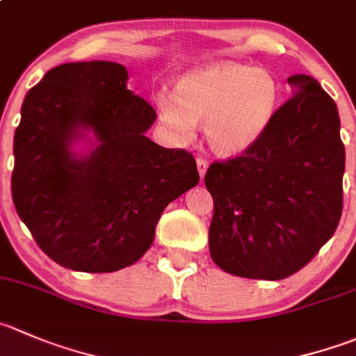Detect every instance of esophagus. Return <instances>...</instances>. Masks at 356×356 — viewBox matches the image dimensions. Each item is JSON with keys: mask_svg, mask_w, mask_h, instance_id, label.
Segmentation results:
<instances>
[{"mask_svg": "<svg viewBox=\"0 0 356 356\" xmlns=\"http://www.w3.org/2000/svg\"><path fill=\"white\" fill-rule=\"evenodd\" d=\"M196 167H198V174H200V177H205V174H207V168H209V161L205 160V158H198V160H196Z\"/></svg>", "mask_w": 356, "mask_h": 356, "instance_id": "1", "label": "esophagus"}]
</instances>
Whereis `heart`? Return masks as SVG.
Wrapping results in <instances>:
<instances>
[{"label": "heart", "mask_w": 356, "mask_h": 356, "mask_svg": "<svg viewBox=\"0 0 356 356\" xmlns=\"http://www.w3.org/2000/svg\"><path fill=\"white\" fill-rule=\"evenodd\" d=\"M277 79L264 69L236 62L203 65L181 76L175 92L154 95L158 115L179 140L195 136L205 122L210 147L220 154H238L254 146L275 118Z\"/></svg>", "instance_id": "obj_1"}]
</instances>
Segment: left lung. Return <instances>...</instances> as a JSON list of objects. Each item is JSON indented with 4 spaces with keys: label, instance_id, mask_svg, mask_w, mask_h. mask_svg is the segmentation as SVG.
Instances as JSON below:
<instances>
[{
    "label": "left lung",
    "instance_id": "1",
    "mask_svg": "<svg viewBox=\"0 0 356 356\" xmlns=\"http://www.w3.org/2000/svg\"><path fill=\"white\" fill-rule=\"evenodd\" d=\"M292 97L236 158L213 161L212 261L226 273L284 280L332 238L343 212L344 144L336 102L308 74L287 79Z\"/></svg>",
    "mask_w": 356,
    "mask_h": 356
}]
</instances>
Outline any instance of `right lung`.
<instances>
[{
    "label": "right lung",
    "mask_w": 356,
    "mask_h": 356,
    "mask_svg": "<svg viewBox=\"0 0 356 356\" xmlns=\"http://www.w3.org/2000/svg\"><path fill=\"white\" fill-rule=\"evenodd\" d=\"M116 62L57 65L27 92L13 137V205L57 264L111 273L139 261L165 207L198 184L191 153L147 139L149 102ZM92 131L86 155L72 143Z\"/></svg>",
    "instance_id": "right-lung-1"
}]
</instances>
